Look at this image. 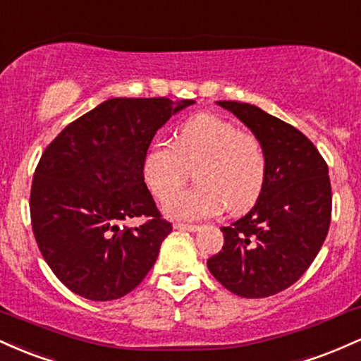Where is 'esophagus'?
Here are the masks:
<instances>
[{
	"label": "esophagus",
	"mask_w": 361,
	"mask_h": 361,
	"mask_svg": "<svg viewBox=\"0 0 361 361\" xmlns=\"http://www.w3.org/2000/svg\"><path fill=\"white\" fill-rule=\"evenodd\" d=\"M175 227L180 231H188V233H197L200 229V226H193V224H175Z\"/></svg>",
	"instance_id": "1"
}]
</instances>
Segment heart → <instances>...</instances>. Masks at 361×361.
Masks as SVG:
<instances>
[{"mask_svg":"<svg viewBox=\"0 0 361 361\" xmlns=\"http://www.w3.org/2000/svg\"><path fill=\"white\" fill-rule=\"evenodd\" d=\"M193 169L197 186L177 194ZM268 175L270 157L258 135L212 114L186 120L175 142H154L144 159L147 188L157 200L168 198L164 212L180 221H202L224 209L247 212L267 188Z\"/></svg>","mask_w":361,"mask_h":361,"instance_id":"1","label":"heart"}]
</instances>
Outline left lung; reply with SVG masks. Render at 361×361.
<instances>
[{"instance_id":"left-lung-1","label":"left lung","mask_w":361,"mask_h":361,"mask_svg":"<svg viewBox=\"0 0 361 361\" xmlns=\"http://www.w3.org/2000/svg\"><path fill=\"white\" fill-rule=\"evenodd\" d=\"M219 105L261 139L270 175L250 212L221 227L224 246L207 267L235 295L263 299L295 283L324 243L333 209L327 164L299 128L250 103Z\"/></svg>"}]
</instances>
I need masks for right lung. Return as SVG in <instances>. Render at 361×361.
<instances>
[{
	"mask_svg": "<svg viewBox=\"0 0 361 361\" xmlns=\"http://www.w3.org/2000/svg\"><path fill=\"white\" fill-rule=\"evenodd\" d=\"M168 98H111L69 123L45 147L30 190L37 246L54 275L88 300L132 292L154 267L173 226L144 181L156 130L178 110ZM144 218L137 228L119 227Z\"/></svg>",
	"mask_w": 361,
	"mask_h": 361,
	"instance_id": "add662e5",
	"label": "right lung"
}]
</instances>
